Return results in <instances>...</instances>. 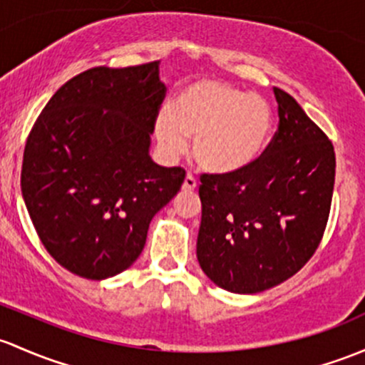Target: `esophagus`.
<instances>
[{"mask_svg": "<svg viewBox=\"0 0 365 365\" xmlns=\"http://www.w3.org/2000/svg\"><path fill=\"white\" fill-rule=\"evenodd\" d=\"M195 187H197V180H195L189 173V175L185 176V180H183L182 190H185V192H192V190H195Z\"/></svg>", "mask_w": 365, "mask_h": 365, "instance_id": "esophagus-1", "label": "esophagus"}]
</instances>
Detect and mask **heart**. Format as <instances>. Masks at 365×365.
I'll use <instances>...</instances> for the list:
<instances>
[{
	"mask_svg": "<svg viewBox=\"0 0 365 365\" xmlns=\"http://www.w3.org/2000/svg\"><path fill=\"white\" fill-rule=\"evenodd\" d=\"M273 122V108L262 96L205 78L178 92L171 113H159L155 138L168 155L182 152L185 138H195L194 157L202 170L232 173L266 150Z\"/></svg>",
	"mask_w": 365,
	"mask_h": 365,
	"instance_id": "obj_1",
	"label": "heart"
}]
</instances>
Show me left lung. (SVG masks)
I'll list each match as a JSON object with an SVG mask.
<instances>
[{
	"label": "left lung",
	"mask_w": 365,
	"mask_h": 365,
	"mask_svg": "<svg viewBox=\"0 0 365 365\" xmlns=\"http://www.w3.org/2000/svg\"><path fill=\"white\" fill-rule=\"evenodd\" d=\"M278 131L250 166L202 175L201 269L220 289L257 294L279 285L320 245L334 190V147L290 94L274 87Z\"/></svg>",
	"instance_id": "8db88e82"
}]
</instances>
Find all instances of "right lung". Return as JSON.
Returning a JSON list of instances; mask_svg holds the SVG:
<instances>
[{
	"label": "right lung",
	"mask_w": 365,
	"mask_h": 365,
	"mask_svg": "<svg viewBox=\"0 0 365 365\" xmlns=\"http://www.w3.org/2000/svg\"><path fill=\"white\" fill-rule=\"evenodd\" d=\"M164 96L159 61L91 68L68 80L34 122L22 197L43 247L73 274L106 279L131 267L153 215L182 187L185 170L150 157Z\"/></svg>",
	"instance_id": "1"
}]
</instances>
